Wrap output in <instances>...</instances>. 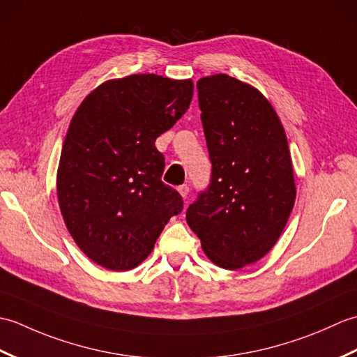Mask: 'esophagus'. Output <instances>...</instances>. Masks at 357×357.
<instances>
[{
    "mask_svg": "<svg viewBox=\"0 0 357 357\" xmlns=\"http://www.w3.org/2000/svg\"><path fill=\"white\" fill-rule=\"evenodd\" d=\"M178 192L181 193V196H183V198H187L188 192H190V187H188L187 184H183V185L178 187Z\"/></svg>",
    "mask_w": 357,
    "mask_h": 357,
    "instance_id": "1",
    "label": "esophagus"
}]
</instances>
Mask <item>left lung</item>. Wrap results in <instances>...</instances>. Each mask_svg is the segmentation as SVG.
Here are the masks:
<instances>
[{
	"label": "left lung",
	"mask_w": 357,
	"mask_h": 357,
	"mask_svg": "<svg viewBox=\"0 0 357 357\" xmlns=\"http://www.w3.org/2000/svg\"><path fill=\"white\" fill-rule=\"evenodd\" d=\"M196 87L211 174L185 219L211 262L238 270L270 252L291 213L290 150L259 90L224 73Z\"/></svg>",
	"instance_id": "obj_1"
}]
</instances>
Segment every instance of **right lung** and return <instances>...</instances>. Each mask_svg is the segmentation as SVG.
Here are the masks:
<instances>
[{"label":"right lung","mask_w":357,"mask_h":357,"mask_svg":"<svg viewBox=\"0 0 357 357\" xmlns=\"http://www.w3.org/2000/svg\"><path fill=\"white\" fill-rule=\"evenodd\" d=\"M193 98L190 79L130 75L104 82L78 107L58 167V202L72 238L95 264L127 271L146 259L164 225L183 211L161 181L156 138Z\"/></svg>","instance_id":"1"}]
</instances>
